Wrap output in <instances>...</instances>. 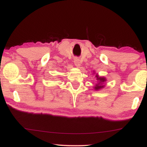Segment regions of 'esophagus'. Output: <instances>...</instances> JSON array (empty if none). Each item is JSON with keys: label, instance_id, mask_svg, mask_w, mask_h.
<instances>
[{"label": "esophagus", "instance_id": "1", "mask_svg": "<svg viewBox=\"0 0 147 147\" xmlns=\"http://www.w3.org/2000/svg\"><path fill=\"white\" fill-rule=\"evenodd\" d=\"M74 63H75V66L78 68L80 67V66H81V62H80V60H79V58H75V60H74Z\"/></svg>", "mask_w": 147, "mask_h": 147}]
</instances>
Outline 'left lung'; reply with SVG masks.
I'll use <instances>...</instances> for the list:
<instances>
[{
  "label": "left lung",
  "instance_id": "obj_1",
  "mask_svg": "<svg viewBox=\"0 0 147 147\" xmlns=\"http://www.w3.org/2000/svg\"><path fill=\"white\" fill-rule=\"evenodd\" d=\"M95 77H97V80L98 81L99 83L95 85L94 89H95V90H99V89H103V88L104 87V85H103V83H104L105 81H106V79L104 77H99V75H96Z\"/></svg>",
  "mask_w": 147,
  "mask_h": 147
}]
</instances>
